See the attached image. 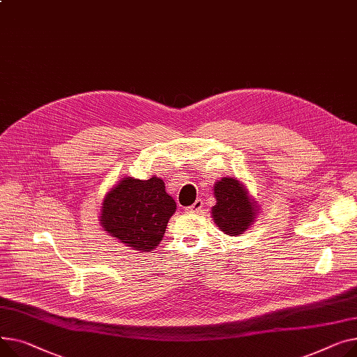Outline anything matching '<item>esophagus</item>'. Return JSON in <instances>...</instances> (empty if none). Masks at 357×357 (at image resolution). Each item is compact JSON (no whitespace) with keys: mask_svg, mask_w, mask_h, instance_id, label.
Wrapping results in <instances>:
<instances>
[{"mask_svg":"<svg viewBox=\"0 0 357 357\" xmlns=\"http://www.w3.org/2000/svg\"><path fill=\"white\" fill-rule=\"evenodd\" d=\"M202 206H204V202H202V199H197L191 206H188V212H199L201 209H202Z\"/></svg>","mask_w":357,"mask_h":357,"instance_id":"34e87169","label":"esophagus"}]
</instances>
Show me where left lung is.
Returning <instances> with one entry per match:
<instances>
[{"mask_svg": "<svg viewBox=\"0 0 357 357\" xmlns=\"http://www.w3.org/2000/svg\"><path fill=\"white\" fill-rule=\"evenodd\" d=\"M217 205L212 206V218L228 235L243 234L255 218V205L250 201L244 186L232 178L220 179L213 186Z\"/></svg>", "mask_w": 357, "mask_h": 357, "instance_id": "obj_1", "label": "left lung"}]
</instances>
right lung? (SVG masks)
Segmentation results:
<instances>
[{"mask_svg": "<svg viewBox=\"0 0 357 357\" xmlns=\"http://www.w3.org/2000/svg\"><path fill=\"white\" fill-rule=\"evenodd\" d=\"M102 227L114 238L142 252L158 247L176 204L162 179L123 178L102 204Z\"/></svg>", "mask_w": 357, "mask_h": 357, "instance_id": "1", "label": "right lung"}]
</instances>
